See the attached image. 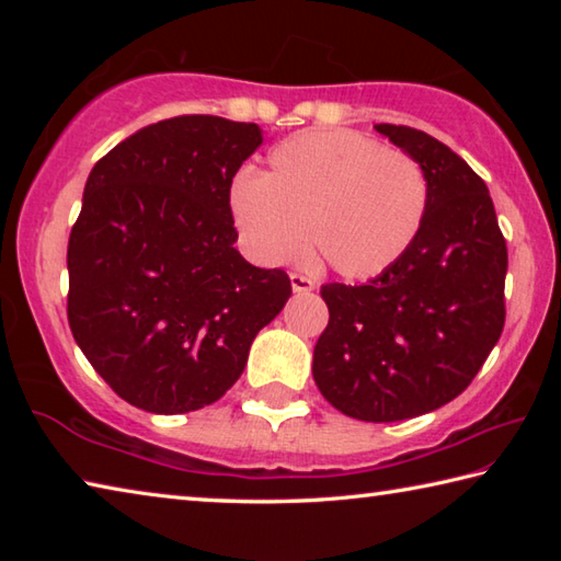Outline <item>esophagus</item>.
I'll list each match as a JSON object with an SVG mask.
<instances>
[{
	"label": "esophagus",
	"instance_id": "34e87169",
	"mask_svg": "<svg viewBox=\"0 0 561 561\" xmlns=\"http://www.w3.org/2000/svg\"><path fill=\"white\" fill-rule=\"evenodd\" d=\"M289 279H291V289L297 291V294H307V291H314L317 289V282L311 279V277H307V274L291 272Z\"/></svg>",
	"mask_w": 561,
	"mask_h": 561
}]
</instances>
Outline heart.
<instances>
[{
  "label": "heart",
  "instance_id": "heart-1",
  "mask_svg": "<svg viewBox=\"0 0 561 561\" xmlns=\"http://www.w3.org/2000/svg\"><path fill=\"white\" fill-rule=\"evenodd\" d=\"M425 210L428 180L417 160L354 130L291 136L272 150L262 178L240 173L230 187L232 222L260 262L297 260L311 237L346 279L381 277L401 262Z\"/></svg>",
  "mask_w": 561,
  "mask_h": 561
}]
</instances>
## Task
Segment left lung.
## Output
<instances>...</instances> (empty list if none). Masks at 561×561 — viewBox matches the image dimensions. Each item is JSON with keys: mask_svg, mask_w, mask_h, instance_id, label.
<instances>
[{"mask_svg": "<svg viewBox=\"0 0 561 561\" xmlns=\"http://www.w3.org/2000/svg\"><path fill=\"white\" fill-rule=\"evenodd\" d=\"M417 160L428 210L401 262L364 284L321 287L314 346L321 396L348 417L393 423L458 398L505 327L507 244L485 180L423 130L378 123Z\"/></svg>", "mask_w": 561, "mask_h": 561, "instance_id": "8db88e82", "label": "left lung"}]
</instances>
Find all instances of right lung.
Returning a JSON list of instances; mask_svg holds the SVG:
<instances>
[{
    "instance_id": "obj_1",
    "label": "right lung",
    "mask_w": 561,
    "mask_h": 561,
    "mask_svg": "<svg viewBox=\"0 0 561 561\" xmlns=\"http://www.w3.org/2000/svg\"><path fill=\"white\" fill-rule=\"evenodd\" d=\"M260 146L254 123L175 116L91 170L66 252V317L130 405L173 415L215 403L291 297L287 272L234 250L232 178Z\"/></svg>"
}]
</instances>
